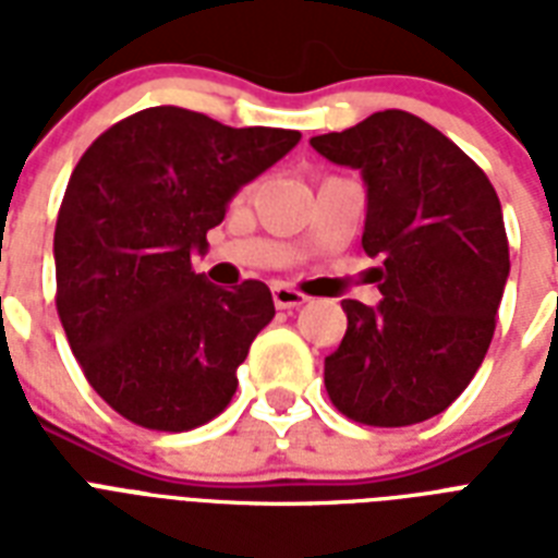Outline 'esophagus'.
<instances>
[{
    "instance_id": "obj_1",
    "label": "esophagus",
    "mask_w": 558,
    "mask_h": 558,
    "mask_svg": "<svg viewBox=\"0 0 558 558\" xmlns=\"http://www.w3.org/2000/svg\"><path fill=\"white\" fill-rule=\"evenodd\" d=\"M271 298H275V306H278V310H298L301 304H306V295H301L298 289L283 287V283H275V287H271Z\"/></svg>"
}]
</instances>
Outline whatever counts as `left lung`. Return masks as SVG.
I'll return each mask as SVG.
<instances>
[{
	"instance_id": "8db88e82",
	"label": "left lung",
	"mask_w": 558,
	"mask_h": 558,
	"mask_svg": "<svg viewBox=\"0 0 558 558\" xmlns=\"http://www.w3.org/2000/svg\"><path fill=\"white\" fill-rule=\"evenodd\" d=\"M310 144L362 170V248L379 257V304L341 301L348 332L324 359L327 393L356 423L432 420L466 390L493 341L510 278L498 193L458 144L402 109Z\"/></svg>"
}]
</instances>
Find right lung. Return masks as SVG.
Wrapping results in <instances>:
<instances>
[{
    "instance_id": "1",
    "label": "right lung",
    "mask_w": 558,
    "mask_h": 558,
    "mask_svg": "<svg viewBox=\"0 0 558 558\" xmlns=\"http://www.w3.org/2000/svg\"><path fill=\"white\" fill-rule=\"evenodd\" d=\"M301 142L182 107L112 124L81 156L54 228L57 313L98 397L153 432L226 411L254 336L275 318L266 283L231 292L193 271L231 196Z\"/></svg>"
}]
</instances>
